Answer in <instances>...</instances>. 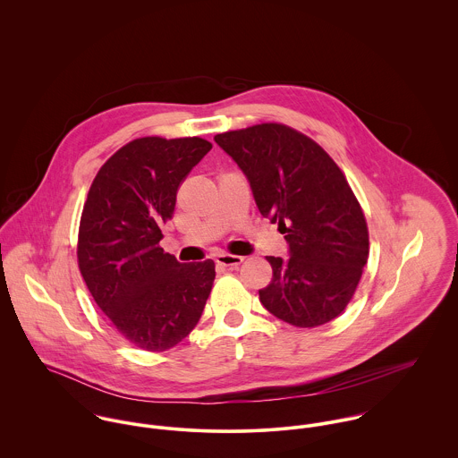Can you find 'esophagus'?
Returning <instances> with one entry per match:
<instances>
[{
	"mask_svg": "<svg viewBox=\"0 0 458 458\" xmlns=\"http://www.w3.org/2000/svg\"><path fill=\"white\" fill-rule=\"evenodd\" d=\"M216 262H218V264H222V266H227V267H238V266L243 262V258L234 256V254L222 252V254H218V256H216Z\"/></svg>",
	"mask_w": 458,
	"mask_h": 458,
	"instance_id": "obj_1",
	"label": "esophagus"
}]
</instances>
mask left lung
<instances>
[{"instance_id": "8db88e82", "label": "left lung", "mask_w": 458, "mask_h": 458, "mask_svg": "<svg viewBox=\"0 0 458 458\" xmlns=\"http://www.w3.org/2000/svg\"><path fill=\"white\" fill-rule=\"evenodd\" d=\"M250 182L262 216L278 222L291 258H266L259 300L275 318L316 327L349 305L369 259V227L344 173L309 135L261 123L215 135Z\"/></svg>"}]
</instances>
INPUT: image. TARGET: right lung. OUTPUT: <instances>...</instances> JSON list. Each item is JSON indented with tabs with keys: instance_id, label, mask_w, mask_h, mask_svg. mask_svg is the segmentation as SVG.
<instances>
[{
	"instance_id": "add662e5",
	"label": "right lung",
	"mask_w": 458,
	"mask_h": 458,
	"mask_svg": "<svg viewBox=\"0 0 458 458\" xmlns=\"http://www.w3.org/2000/svg\"><path fill=\"white\" fill-rule=\"evenodd\" d=\"M209 149L200 137L133 139L100 167L84 202L79 271L113 327L142 351L180 344L211 293L215 262L182 264L158 245L180 185Z\"/></svg>"
}]
</instances>
